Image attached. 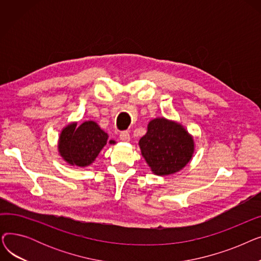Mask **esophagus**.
<instances>
[{
  "instance_id": "obj_1",
  "label": "esophagus",
  "mask_w": 261,
  "mask_h": 261,
  "mask_svg": "<svg viewBox=\"0 0 261 261\" xmlns=\"http://www.w3.org/2000/svg\"><path fill=\"white\" fill-rule=\"evenodd\" d=\"M119 139L122 142H129L130 141V134L128 131H121L119 134Z\"/></svg>"
}]
</instances>
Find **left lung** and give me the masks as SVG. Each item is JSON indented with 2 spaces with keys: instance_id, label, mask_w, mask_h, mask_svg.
<instances>
[{
  "instance_id": "8db88e82",
  "label": "left lung",
  "mask_w": 261,
  "mask_h": 261,
  "mask_svg": "<svg viewBox=\"0 0 261 261\" xmlns=\"http://www.w3.org/2000/svg\"><path fill=\"white\" fill-rule=\"evenodd\" d=\"M139 146L150 169L161 176L182 170L195 152L194 136L180 122L165 117L149 121Z\"/></svg>"
}]
</instances>
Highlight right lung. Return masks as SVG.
Segmentation results:
<instances>
[{
    "label": "right lung",
    "instance_id": "add662e5",
    "mask_svg": "<svg viewBox=\"0 0 261 261\" xmlns=\"http://www.w3.org/2000/svg\"><path fill=\"white\" fill-rule=\"evenodd\" d=\"M108 134L94 120L77 125L67 123L61 130L58 140V152L68 165L87 167L98 156L107 145ZM110 143L115 144L114 141Z\"/></svg>",
    "mask_w": 261,
    "mask_h": 261
}]
</instances>
